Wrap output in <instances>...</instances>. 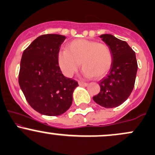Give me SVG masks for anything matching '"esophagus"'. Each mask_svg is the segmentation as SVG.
Instances as JSON below:
<instances>
[{"label": "esophagus", "instance_id": "1", "mask_svg": "<svg viewBox=\"0 0 155 155\" xmlns=\"http://www.w3.org/2000/svg\"><path fill=\"white\" fill-rule=\"evenodd\" d=\"M79 86H82V87H87L88 85V84L83 82V81H79Z\"/></svg>", "mask_w": 155, "mask_h": 155}]
</instances>
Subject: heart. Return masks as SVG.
Instances as JSON below:
<instances>
[{
    "label": "heart",
    "instance_id": "heart-1",
    "mask_svg": "<svg viewBox=\"0 0 155 155\" xmlns=\"http://www.w3.org/2000/svg\"><path fill=\"white\" fill-rule=\"evenodd\" d=\"M58 60L60 69L68 77H72L78 71L81 63L87 77L100 79L111 68L113 57L107 44L78 38L68 44L67 49L59 51Z\"/></svg>",
    "mask_w": 155,
    "mask_h": 155
}]
</instances>
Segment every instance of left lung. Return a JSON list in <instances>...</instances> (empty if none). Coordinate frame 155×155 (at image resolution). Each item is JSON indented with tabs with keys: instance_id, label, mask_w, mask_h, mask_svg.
Listing matches in <instances>:
<instances>
[{
	"instance_id": "8db88e82",
	"label": "left lung",
	"mask_w": 155,
	"mask_h": 155,
	"mask_svg": "<svg viewBox=\"0 0 155 155\" xmlns=\"http://www.w3.org/2000/svg\"><path fill=\"white\" fill-rule=\"evenodd\" d=\"M99 37L111 49L113 60L107 76L99 83L100 92L93 101L105 108L117 107L128 98L134 87L138 70L136 53L127 42L113 35Z\"/></svg>"
}]
</instances>
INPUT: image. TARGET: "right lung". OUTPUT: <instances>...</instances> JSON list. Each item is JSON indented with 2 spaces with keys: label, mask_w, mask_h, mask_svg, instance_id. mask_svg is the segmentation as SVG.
<instances>
[{
  "label": "right lung",
  "mask_w": 155,
  "mask_h": 155,
  "mask_svg": "<svg viewBox=\"0 0 155 155\" xmlns=\"http://www.w3.org/2000/svg\"><path fill=\"white\" fill-rule=\"evenodd\" d=\"M65 38L58 34L40 35L23 51L21 59L19 87L30 106L47 116L65 113L79 86L64 76L58 64V54Z\"/></svg>",
  "instance_id": "obj_1"
}]
</instances>
